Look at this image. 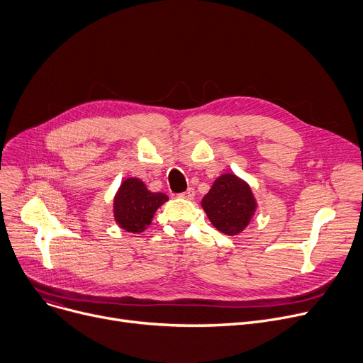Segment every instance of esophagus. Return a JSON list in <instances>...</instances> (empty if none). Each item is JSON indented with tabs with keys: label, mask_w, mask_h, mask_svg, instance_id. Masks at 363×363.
<instances>
[{
	"label": "esophagus",
	"mask_w": 363,
	"mask_h": 363,
	"mask_svg": "<svg viewBox=\"0 0 363 363\" xmlns=\"http://www.w3.org/2000/svg\"><path fill=\"white\" fill-rule=\"evenodd\" d=\"M181 199H185V200H192L196 197V191L192 189V188H188L185 192H182V194L179 196Z\"/></svg>",
	"instance_id": "1"
}]
</instances>
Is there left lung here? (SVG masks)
Wrapping results in <instances>:
<instances>
[{
  "label": "left lung",
  "instance_id": "1",
  "mask_svg": "<svg viewBox=\"0 0 363 363\" xmlns=\"http://www.w3.org/2000/svg\"><path fill=\"white\" fill-rule=\"evenodd\" d=\"M201 207L217 230L235 236L247 229L258 204L250 184L228 172L216 178Z\"/></svg>",
  "mask_w": 363,
  "mask_h": 363
}]
</instances>
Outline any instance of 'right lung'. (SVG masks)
I'll use <instances>...</instances> for the list:
<instances>
[{"label":"right lung","mask_w":363,"mask_h":363,"mask_svg":"<svg viewBox=\"0 0 363 363\" xmlns=\"http://www.w3.org/2000/svg\"><path fill=\"white\" fill-rule=\"evenodd\" d=\"M163 192H152L138 178H127L113 197V219L130 233H141L153 220L156 210L167 201Z\"/></svg>","instance_id":"obj_1"}]
</instances>
